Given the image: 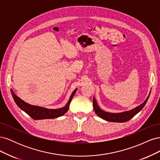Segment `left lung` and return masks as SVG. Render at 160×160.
<instances>
[{"label":"left lung","instance_id":"8db88e82","mask_svg":"<svg viewBox=\"0 0 160 160\" xmlns=\"http://www.w3.org/2000/svg\"><path fill=\"white\" fill-rule=\"evenodd\" d=\"M150 93L149 95L148 96L147 99L145 100L144 102L142 103L140 105L138 106L135 108L128 111H124V112L122 113H109V112H105V111L101 109L98 106V103H97V101L93 98V109L95 113L98 115L99 117L102 118L106 121H108V122H118V123H123L128 122L132 118H133L134 116L138 113L140 111H141L145 105L146 104L147 101L148 100V98L149 97Z\"/></svg>","mask_w":160,"mask_h":160}]
</instances>
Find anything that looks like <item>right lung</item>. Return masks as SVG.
Returning a JSON list of instances; mask_svg holds the SVG:
<instances>
[{
    "instance_id": "obj_1",
    "label": "right lung",
    "mask_w": 160,
    "mask_h": 160,
    "mask_svg": "<svg viewBox=\"0 0 160 160\" xmlns=\"http://www.w3.org/2000/svg\"><path fill=\"white\" fill-rule=\"evenodd\" d=\"M77 90V89H75L73 91V92H72L68 102H67L65 107L56 109H49L40 107V106L30 105L25 102V101L22 100L21 98H19L18 96L14 94L12 89H11V91L12 95V98L14 101H15L16 104L18 106V108L25 111V112L29 115L31 118L35 120H38L45 119H54L63 115L67 111H68L71 101L72 98H73L75 93H76Z\"/></svg>"
}]
</instances>
